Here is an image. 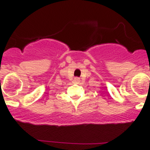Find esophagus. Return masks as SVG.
Masks as SVG:
<instances>
[{"instance_id":"34e87169","label":"esophagus","mask_w":150,"mask_h":150,"mask_svg":"<svg viewBox=\"0 0 150 150\" xmlns=\"http://www.w3.org/2000/svg\"><path fill=\"white\" fill-rule=\"evenodd\" d=\"M75 80H76V81H80V78H78V77L75 78Z\"/></svg>"}]
</instances>
